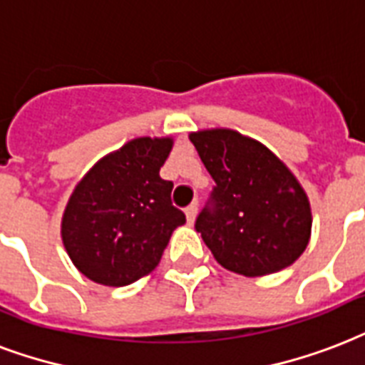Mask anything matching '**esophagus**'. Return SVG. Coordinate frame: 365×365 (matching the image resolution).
Returning <instances> with one entry per match:
<instances>
[{
	"label": "esophagus",
	"instance_id": "obj_1",
	"mask_svg": "<svg viewBox=\"0 0 365 365\" xmlns=\"http://www.w3.org/2000/svg\"><path fill=\"white\" fill-rule=\"evenodd\" d=\"M186 221H188V225H192V222L196 221V215H197V203H192V205H188L186 207Z\"/></svg>",
	"mask_w": 365,
	"mask_h": 365
}]
</instances>
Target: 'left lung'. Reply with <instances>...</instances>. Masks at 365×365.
Wrapping results in <instances>:
<instances>
[{
	"mask_svg": "<svg viewBox=\"0 0 365 365\" xmlns=\"http://www.w3.org/2000/svg\"><path fill=\"white\" fill-rule=\"evenodd\" d=\"M188 137L217 185L213 207L196 221L215 261L247 278L297 261L310 242L312 209L291 169L264 144L234 129H202Z\"/></svg>",
	"mask_w": 365,
	"mask_h": 365,
	"instance_id": "8db88e82",
	"label": "left lung"
}]
</instances>
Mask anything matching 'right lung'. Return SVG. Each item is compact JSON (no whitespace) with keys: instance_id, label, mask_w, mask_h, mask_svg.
<instances>
[{"instance_id":"obj_1","label":"right lung","mask_w":365,"mask_h":365,"mask_svg":"<svg viewBox=\"0 0 365 365\" xmlns=\"http://www.w3.org/2000/svg\"><path fill=\"white\" fill-rule=\"evenodd\" d=\"M173 137H138L101 158L68 197L61 238L70 261L95 284L121 287L148 276L186 217L171 203L160 168Z\"/></svg>"}]
</instances>
